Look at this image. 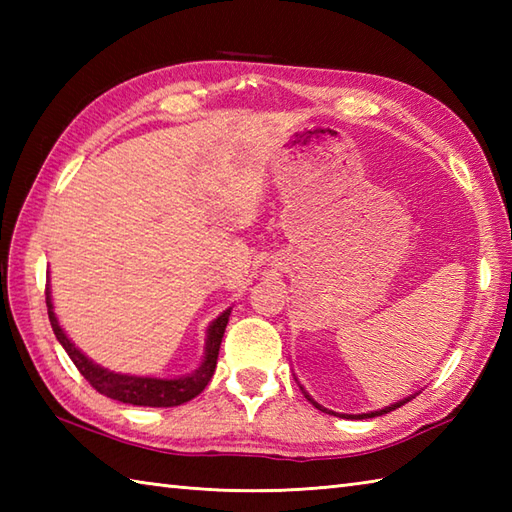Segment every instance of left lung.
<instances>
[{
	"instance_id": "left-lung-1",
	"label": "left lung",
	"mask_w": 512,
	"mask_h": 512,
	"mask_svg": "<svg viewBox=\"0 0 512 512\" xmlns=\"http://www.w3.org/2000/svg\"><path fill=\"white\" fill-rule=\"evenodd\" d=\"M297 380V378H295ZM299 389L303 391V396H306L314 407H317L319 411H323V413H334V416H339V418H347V420H365V418H376V416H385V413H389V411H394V409H398V407H402L405 405V402H409L411 398H416V394L413 396H407L405 400H398V402H394V405H389V407H385V409H378V411H367V413H336V411H332V409H325L323 405H319L317 400H314L306 389H303L301 385H299Z\"/></svg>"
}]
</instances>
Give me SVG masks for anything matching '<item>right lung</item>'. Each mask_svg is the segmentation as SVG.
I'll return each instance as SVG.
<instances>
[{
  "label": "right lung",
  "instance_id": "obj_1",
  "mask_svg": "<svg viewBox=\"0 0 512 512\" xmlns=\"http://www.w3.org/2000/svg\"><path fill=\"white\" fill-rule=\"evenodd\" d=\"M46 306H48V317H50L54 336H57V341L63 345V350L68 352L72 363L83 374V378L88 380L99 394L114 398L118 402H127V405H138V407H178L198 394H202V389L209 385V380L215 372L222 336L226 330L228 317H231V310H233V308H226L220 317L211 321L209 330H206L204 356L198 369H193L191 374L178 376V378H156V376L112 372V369L94 363L92 358L85 356L79 347L68 339V334H65V330L61 328L57 314H54L50 284L46 288Z\"/></svg>",
  "mask_w": 512,
  "mask_h": 512
}]
</instances>
